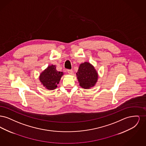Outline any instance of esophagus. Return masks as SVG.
<instances>
[{"label":"esophagus","instance_id":"34e87169","mask_svg":"<svg viewBox=\"0 0 146 146\" xmlns=\"http://www.w3.org/2000/svg\"><path fill=\"white\" fill-rule=\"evenodd\" d=\"M67 72H68V73L70 74H73V70H68Z\"/></svg>","mask_w":146,"mask_h":146}]
</instances>
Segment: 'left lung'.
<instances>
[{"label": "left lung", "instance_id": "left-lung-1", "mask_svg": "<svg viewBox=\"0 0 146 146\" xmlns=\"http://www.w3.org/2000/svg\"><path fill=\"white\" fill-rule=\"evenodd\" d=\"M79 85L85 89L95 86L98 79V73L94 67L89 62L81 63L76 73Z\"/></svg>", "mask_w": 146, "mask_h": 146}]
</instances>
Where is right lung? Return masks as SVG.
<instances>
[{
  "label": "right lung",
  "instance_id": "add662e5",
  "mask_svg": "<svg viewBox=\"0 0 146 146\" xmlns=\"http://www.w3.org/2000/svg\"><path fill=\"white\" fill-rule=\"evenodd\" d=\"M63 75V72L56 70L55 65H51L40 74L39 80L46 89L52 90L57 88Z\"/></svg>",
  "mask_w": 146,
  "mask_h": 146
}]
</instances>
